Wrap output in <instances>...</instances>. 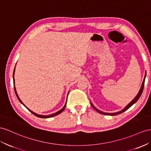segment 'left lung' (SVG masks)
I'll return each instance as SVG.
<instances>
[{
    "label": "left lung",
    "mask_w": 151,
    "mask_h": 151,
    "mask_svg": "<svg viewBox=\"0 0 151 151\" xmlns=\"http://www.w3.org/2000/svg\"><path fill=\"white\" fill-rule=\"evenodd\" d=\"M145 76H146V74H145V77H144V81H143V83H142V86H141V88H140V91H139V92L138 93V94L137 95V96L136 97H135L132 101H131V102H130L128 105H127L124 109L122 110H121V111H119V112H116V113H112V114H109V113H105V112H103V111H99V110H98L97 109H96V108L92 105L91 104V106L94 108V110H96V111H98V112H99V114H103V115H118V114H121V113H122V112H124V111H125L126 110H127V109H129V108H130L131 106H132L134 103H136L138 100V99L140 98V97L141 96V95H142V92H143V90H144V83H145Z\"/></svg>",
    "instance_id": "8db88e82"
}]
</instances>
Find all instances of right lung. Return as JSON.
<instances>
[{
	"instance_id": "add662e5",
	"label": "right lung",
	"mask_w": 151,
	"mask_h": 151,
	"mask_svg": "<svg viewBox=\"0 0 151 151\" xmlns=\"http://www.w3.org/2000/svg\"><path fill=\"white\" fill-rule=\"evenodd\" d=\"M14 73H13V76H14ZM13 81H14V76H13ZM14 92H15V94H16V95H17V98H18V100H19V101H20L22 105H24V104L22 103V101H21L20 100V99L19 98V97H18V94H17V91H16V88H15V87L14 86ZM65 105H66V103H65V105H64V106L63 108V109H62L61 110H60L59 111H58L57 112H56V113H55V114H52V115H38V114H36V113H34V112H33V111H32L31 110H29L27 107H26L25 105V106L27 108V109L30 112H31L32 114H34V115H36V117H40V118H50V117H54V116H55V115H59V114H60V113H62L63 112V111H64V110L65 109Z\"/></svg>"
}]
</instances>
